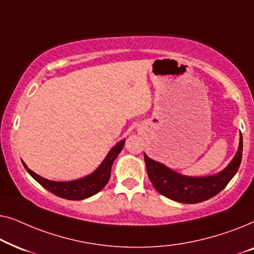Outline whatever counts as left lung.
I'll return each mask as SVG.
<instances>
[{"instance_id":"left-lung-1","label":"left lung","mask_w":254,"mask_h":254,"mask_svg":"<svg viewBox=\"0 0 254 254\" xmlns=\"http://www.w3.org/2000/svg\"><path fill=\"white\" fill-rule=\"evenodd\" d=\"M243 137L230 164L223 171L209 177H186L172 171L144 154L148 177L158 193L183 203H197L206 201L221 192L238 171L242 162Z\"/></svg>"}]
</instances>
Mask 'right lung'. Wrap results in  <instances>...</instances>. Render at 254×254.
<instances>
[{"label":"right lung","instance_id":"1","mask_svg":"<svg viewBox=\"0 0 254 254\" xmlns=\"http://www.w3.org/2000/svg\"><path fill=\"white\" fill-rule=\"evenodd\" d=\"M124 144L125 140L120 141L117 145H114L109 154H107L106 158L104 159L102 165L95 172L91 173L90 176L84 177V178L72 180V182H52V180L45 179L43 177L38 176L37 173L31 171L24 162L23 165L25 166L26 171L41 186L45 187L47 190H50L51 193L67 200H83L91 195H95L96 193H98L99 190L104 189V186L110 180L111 168H112L114 159L117 158V156L123 150Z\"/></svg>","mask_w":254,"mask_h":254}]
</instances>
